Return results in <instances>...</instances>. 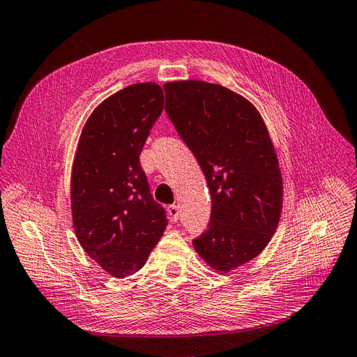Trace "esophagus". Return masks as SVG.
<instances>
[{"label": "esophagus", "mask_w": 357, "mask_h": 357, "mask_svg": "<svg viewBox=\"0 0 357 357\" xmlns=\"http://www.w3.org/2000/svg\"><path fill=\"white\" fill-rule=\"evenodd\" d=\"M167 214H169V218H170V222H178V218H179V206L178 205H170L169 208H167Z\"/></svg>", "instance_id": "34e87169"}]
</instances>
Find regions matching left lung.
I'll return each instance as SVG.
<instances>
[{
  "label": "left lung",
  "mask_w": 357,
  "mask_h": 357,
  "mask_svg": "<svg viewBox=\"0 0 357 357\" xmlns=\"http://www.w3.org/2000/svg\"><path fill=\"white\" fill-rule=\"evenodd\" d=\"M166 112L193 152L211 193L208 229L193 240L209 267L227 273L257 258L282 211V175L259 112L220 84H164Z\"/></svg>",
  "instance_id": "left-lung-1"
}]
</instances>
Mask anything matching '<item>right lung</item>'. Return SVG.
Returning <instances> with one entry per match:
<instances>
[{"instance_id":"obj_1","label":"right lung","mask_w":357,"mask_h":357,"mask_svg":"<svg viewBox=\"0 0 357 357\" xmlns=\"http://www.w3.org/2000/svg\"><path fill=\"white\" fill-rule=\"evenodd\" d=\"M164 108L155 83L128 86L100 102L81 132L70 206L81 248L114 278L139 271L167 226L140 166V152Z\"/></svg>"}]
</instances>
